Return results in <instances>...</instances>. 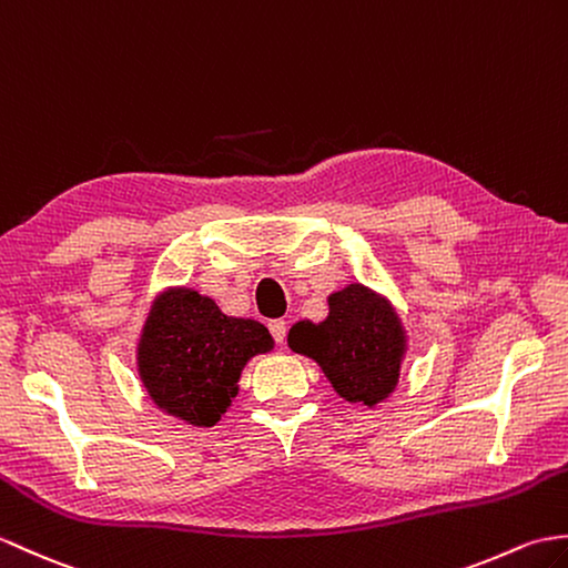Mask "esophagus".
Returning <instances> with one entry per match:
<instances>
[{"mask_svg": "<svg viewBox=\"0 0 568 568\" xmlns=\"http://www.w3.org/2000/svg\"><path fill=\"white\" fill-rule=\"evenodd\" d=\"M271 328V336L275 338V344H285V336H287V324L283 320H271L268 322Z\"/></svg>", "mask_w": 568, "mask_h": 568, "instance_id": "1", "label": "esophagus"}]
</instances>
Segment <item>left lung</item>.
I'll return each instance as SVG.
<instances>
[{"label":"left lung","instance_id":"1","mask_svg":"<svg viewBox=\"0 0 568 568\" xmlns=\"http://www.w3.org/2000/svg\"><path fill=\"white\" fill-rule=\"evenodd\" d=\"M287 344L320 363L346 402L375 406L389 397L399 379L404 353L399 320L385 300L363 285H348L328 297L326 320L295 324Z\"/></svg>","mask_w":568,"mask_h":568}]
</instances>
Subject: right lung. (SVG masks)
Listing matches in <instances>:
<instances>
[{
    "label": "right lung",
    "instance_id": "obj_1",
    "mask_svg": "<svg viewBox=\"0 0 568 568\" xmlns=\"http://www.w3.org/2000/svg\"><path fill=\"white\" fill-rule=\"evenodd\" d=\"M273 338L254 320L222 314L195 290H171L144 322L138 367L154 404L191 426L210 428L236 397V382Z\"/></svg>",
    "mask_w": 568,
    "mask_h": 568
}]
</instances>
